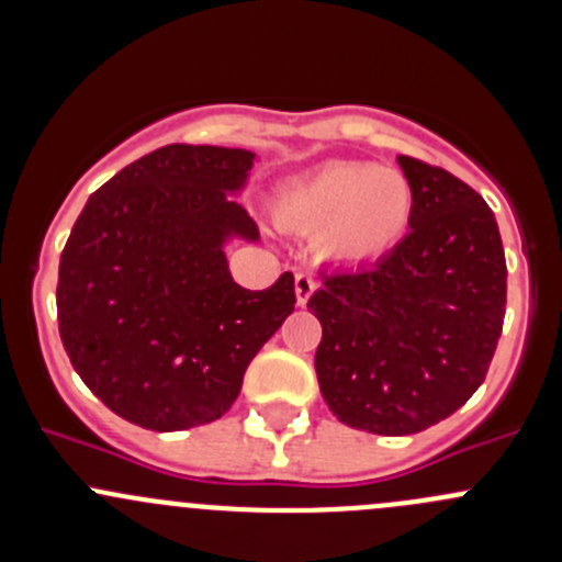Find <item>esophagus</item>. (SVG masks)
<instances>
[{"instance_id": "34e87169", "label": "esophagus", "mask_w": 562, "mask_h": 562, "mask_svg": "<svg viewBox=\"0 0 562 562\" xmlns=\"http://www.w3.org/2000/svg\"><path fill=\"white\" fill-rule=\"evenodd\" d=\"M317 282L313 280V277L307 274V271H299L296 280H293V291H296V304L299 307H304V304L310 302V296L315 293Z\"/></svg>"}]
</instances>
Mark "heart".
I'll return each mask as SVG.
<instances>
[{"mask_svg":"<svg viewBox=\"0 0 562 562\" xmlns=\"http://www.w3.org/2000/svg\"><path fill=\"white\" fill-rule=\"evenodd\" d=\"M411 181L370 162H326L293 181L277 201L282 225L315 234L317 252L339 266H370L405 239L413 220Z\"/></svg>","mask_w":562,"mask_h":562,"instance_id":"obj_1","label":"heart"}]
</instances>
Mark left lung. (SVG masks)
I'll return each instance as SVG.
<instances>
[{
	"mask_svg": "<svg viewBox=\"0 0 562 562\" xmlns=\"http://www.w3.org/2000/svg\"><path fill=\"white\" fill-rule=\"evenodd\" d=\"M411 234L370 269L323 274L315 372L328 411L372 435L422 432L484 383L506 315V255L484 198L443 168L396 157Z\"/></svg>",
	"mask_w": 562,
	"mask_h": 562,
	"instance_id": "obj_1",
	"label": "left lung"
}]
</instances>
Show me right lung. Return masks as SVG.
<instances>
[{
  "instance_id": "add662e5",
  "label": "right lung",
  "mask_w": 562,
  "mask_h": 562,
  "mask_svg": "<svg viewBox=\"0 0 562 562\" xmlns=\"http://www.w3.org/2000/svg\"><path fill=\"white\" fill-rule=\"evenodd\" d=\"M255 151L171 144L130 162L72 225L56 313L89 391L155 432L217 422L249 361L293 313V274L266 291L234 282L225 247L258 241L234 195Z\"/></svg>"
}]
</instances>
